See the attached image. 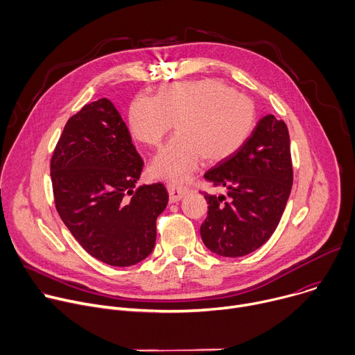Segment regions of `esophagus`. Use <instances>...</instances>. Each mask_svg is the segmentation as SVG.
<instances>
[{"instance_id":"esophagus-1","label":"esophagus","mask_w":355,"mask_h":355,"mask_svg":"<svg viewBox=\"0 0 355 355\" xmlns=\"http://www.w3.org/2000/svg\"><path fill=\"white\" fill-rule=\"evenodd\" d=\"M189 192V188L185 185H180L175 182L168 184V193H170V202H178L184 195Z\"/></svg>"}]
</instances>
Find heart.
<instances>
[{"instance_id":"heart-1","label":"heart","mask_w":355,"mask_h":355,"mask_svg":"<svg viewBox=\"0 0 355 355\" xmlns=\"http://www.w3.org/2000/svg\"><path fill=\"white\" fill-rule=\"evenodd\" d=\"M130 133L159 147L175 125L177 135L151 162L156 177L181 182L198 166L227 160L254 130L257 110L252 99L216 80L164 85L155 98L140 95L129 108Z\"/></svg>"}]
</instances>
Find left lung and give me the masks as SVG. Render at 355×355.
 <instances>
[{"label":"left lung","mask_w":355,"mask_h":355,"mask_svg":"<svg viewBox=\"0 0 355 355\" xmlns=\"http://www.w3.org/2000/svg\"><path fill=\"white\" fill-rule=\"evenodd\" d=\"M204 177L226 193L204 191L209 207L200 226L202 241L223 257L256 251L275 232L292 189L286 123L274 115L264 116L237 153Z\"/></svg>","instance_id":"left-lung-1"}]
</instances>
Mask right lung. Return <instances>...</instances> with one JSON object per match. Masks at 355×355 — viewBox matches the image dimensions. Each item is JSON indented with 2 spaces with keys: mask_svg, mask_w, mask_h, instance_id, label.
<instances>
[{
  "mask_svg": "<svg viewBox=\"0 0 355 355\" xmlns=\"http://www.w3.org/2000/svg\"><path fill=\"white\" fill-rule=\"evenodd\" d=\"M144 167L126 123L107 98L73 115L50 160L56 211L96 260L130 267L156 244V222L168 192L136 181Z\"/></svg>",
  "mask_w": 355,
  "mask_h": 355,
  "instance_id": "add662e5",
  "label": "right lung"
}]
</instances>
